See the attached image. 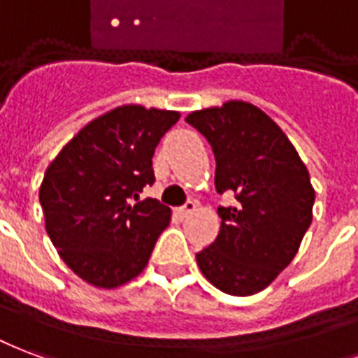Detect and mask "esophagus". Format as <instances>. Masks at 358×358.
<instances>
[{
	"instance_id": "1",
	"label": "esophagus",
	"mask_w": 358,
	"mask_h": 358,
	"mask_svg": "<svg viewBox=\"0 0 358 358\" xmlns=\"http://www.w3.org/2000/svg\"><path fill=\"white\" fill-rule=\"evenodd\" d=\"M196 208H198L196 202H194V200H189L187 204L181 206V208H179V210H177V211L181 213V217H187V215H190L192 211H196Z\"/></svg>"
}]
</instances>
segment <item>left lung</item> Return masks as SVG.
Instances as JSON below:
<instances>
[{"mask_svg": "<svg viewBox=\"0 0 358 358\" xmlns=\"http://www.w3.org/2000/svg\"><path fill=\"white\" fill-rule=\"evenodd\" d=\"M187 122L215 154V189L236 208H219L215 242L196 254L202 275L231 296L257 294L296 257L313 221L315 189L286 133L255 104L227 101Z\"/></svg>", "mask_w": 358, "mask_h": 358, "instance_id": "8db88e82", "label": "left lung"}]
</instances>
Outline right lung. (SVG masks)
Returning <instances> with one entry per match:
<instances>
[{
  "label": "right lung",
  "instance_id": "1",
  "mask_svg": "<svg viewBox=\"0 0 358 358\" xmlns=\"http://www.w3.org/2000/svg\"><path fill=\"white\" fill-rule=\"evenodd\" d=\"M179 118L122 104L83 125L49 164L40 187L45 231L91 286L112 289L139 276L169 225L168 206L139 192L154 182V148Z\"/></svg>",
  "mask_w": 358,
  "mask_h": 358
}]
</instances>
